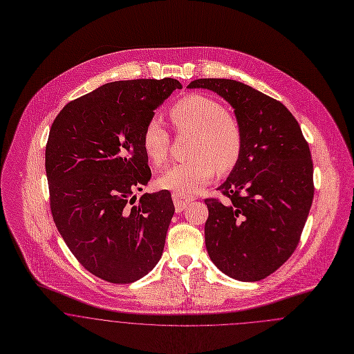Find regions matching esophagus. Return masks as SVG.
Listing matches in <instances>:
<instances>
[{"mask_svg":"<svg viewBox=\"0 0 354 354\" xmlns=\"http://www.w3.org/2000/svg\"><path fill=\"white\" fill-rule=\"evenodd\" d=\"M172 199H174V205H175L176 212H182L189 203L193 202V198L180 196V194H175V193L172 194Z\"/></svg>","mask_w":354,"mask_h":354,"instance_id":"1","label":"esophagus"}]
</instances>
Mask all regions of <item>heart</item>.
<instances>
[{
  "label": "heart",
  "instance_id": "b5f03b06",
  "mask_svg": "<svg viewBox=\"0 0 354 354\" xmlns=\"http://www.w3.org/2000/svg\"><path fill=\"white\" fill-rule=\"evenodd\" d=\"M169 117L178 131L194 134L190 156L193 160L168 168L158 179L162 189L190 196L213 176L235 167L243 148V131L237 119L225 113L214 99L194 93L176 102ZM169 136L158 119H151L142 133V147L148 158L161 165L168 155Z\"/></svg>",
  "mask_w": 354,
  "mask_h": 354
}]
</instances>
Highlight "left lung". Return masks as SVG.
I'll use <instances>...</instances> for the list:
<instances>
[{
	"label": "left lung",
	"instance_id": "left-lung-1",
	"mask_svg": "<svg viewBox=\"0 0 354 354\" xmlns=\"http://www.w3.org/2000/svg\"><path fill=\"white\" fill-rule=\"evenodd\" d=\"M234 109L243 131L240 158L218 187L228 201L205 199V244L212 262L237 281L266 278L296 250L314 198V165L300 124L273 97L228 79L192 81Z\"/></svg>",
	"mask_w": 354,
	"mask_h": 354
}]
</instances>
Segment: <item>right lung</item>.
Instances as JSON below:
<instances>
[{"instance_id": "right-lung-1", "label": "right lung", "mask_w": 354, "mask_h": 354, "mask_svg": "<svg viewBox=\"0 0 354 354\" xmlns=\"http://www.w3.org/2000/svg\"><path fill=\"white\" fill-rule=\"evenodd\" d=\"M182 84L175 79L114 81L68 103L46 145L54 223L80 263L114 283L158 265L175 207L171 193L142 194L152 172L142 133Z\"/></svg>"}]
</instances>
